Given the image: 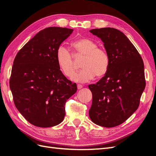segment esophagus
<instances>
[{"instance_id": "esophagus-1", "label": "esophagus", "mask_w": 156, "mask_h": 156, "mask_svg": "<svg viewBox=\"0 0 156 156\" xmlns=\"http://www.w3.org/2000/svg\"><path fill=\"white\" fill-rule=\"evenodd\" d=\"M83 88V85L82 84H77V88L78 89H81V88Z\"/></svg>"}]
</instances>
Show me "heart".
I'll use <instances>...</instances> for the list:
<instances>
[{
    "mask_svg": "<svg viewBox=\"0 0 156 156\" xmlns=\"http://www.w3.org/2000/svg\"><path fill=\"white\" fill-rule=\"evenodd\" d=\"M72 53L66 47L59 46L56 50V60L59 69L68 77L72 76L74 69L73 56L84 55L81 67L83 69L75 73L72 80L75 82L86 83L94 78L105 75L110 64V58L107 52L98 48L92 40L82 38L72 43Z\"/></svg>",
    "mask_w": 156,
    "mask_h": 156,
    "instance_id": "b5f03b06",
    "label": "heart"
}]
</instances>
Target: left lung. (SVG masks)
Instances as JSON below:
<instances>
[{
    "label": "left lung",
    "instance_id": "1",
    "mask_svg": "<svg viewBox=\"0 0 156 156\" xmlns=\"http://www.w3.org/2000/svg\"><path fill=\"white\" fill-rule=\"evenodd\" d=\"M101 38L110 58L105 76L88 85L92 94L89 116L94 124L112 127L137 109L146 86L144 63L129 40L114 28L90 30Z\"/></svg>",
    "mask_w": 156,
    "mask_h": 156
}]
</instances>
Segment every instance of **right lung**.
<instances>
[{
  "mask_svg": "<svg viewBox=\"0 0 156 156\" xmlns=\"http://www.w3.org/2000/svg\"><path fill=\"white\" fill-rule=\"evenodd\" d=\"M73 29L48 27L40 31L18 52L10 88L17 110L32 125L49 127L61 123L65 104L77 91L76 83L59 69L56 50Z\"/></svg>",
  "mask_w": 156,
  "mask_h": 156,
  "instance_id": "right-lung-1",
  "label": "right lung"
}]
</instances>
